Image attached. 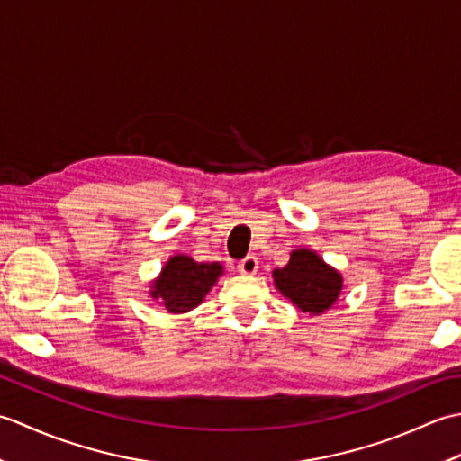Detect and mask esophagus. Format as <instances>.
<instances>
[{"instance_id":"obj_1","label":"esophagus","mask_w":461,"mask_h":461,"mask_svg":"<svg viewBox=\"0 0 461 461\" xmlns=\"http://www.w3.org/2000/svg\"><path fill=\"white\" fill-rule=\"evenodd\" d=\"M238 269H240V273H243V276H253V273H258V269H259V261L256 256H248L246 259L240 261Z\"/></svg>"}]
</instances>
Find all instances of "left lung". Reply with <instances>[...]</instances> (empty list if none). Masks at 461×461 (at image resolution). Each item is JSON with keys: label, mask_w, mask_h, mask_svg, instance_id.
<instances>
[{"label": "left lung", "mask_w": 461, "mask_h": 461, "mask_svg": "<svg viewBox=\"0 0 461 461\" xmlns=\"http://www.w3.org/2000/svg\"><path fill=\"white\" fill-rule=\"evenodd\" d=\"M273 281L283 297L311 315H321L335 305L342 289L340 273L307 248L293 251L287 266L273 271Z\"/></svg>", "instance_id": "obj_1"}]
</instances>
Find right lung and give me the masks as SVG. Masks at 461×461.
<instances>
[{"mask_svg": "<svg viewBox=\"0 0 461 461\" xmlns=\"http://www.w3.org/2000/svg\"><path fill=\"white\" fill-rule=\"evenodd\" d=\"M221 273L223 267L218 261L198 263L180 253L166 261L158 279L152 283L150 295L158 299L166 311L180 315L200 305Z\"/></svg>", "mask_w": 461, "mask_h": 461, "instance_id": "obj_1", "label": "right lung"}]
</instances>
